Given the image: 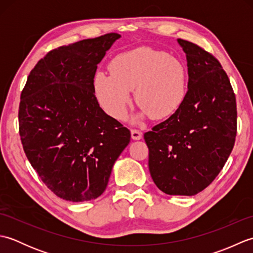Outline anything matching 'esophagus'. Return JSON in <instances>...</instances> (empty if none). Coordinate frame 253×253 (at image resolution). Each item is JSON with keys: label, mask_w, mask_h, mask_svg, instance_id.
<instances>
[{"label": "esophagus", "mask_w": 253, "mask_h": 253, "mask_svg": "<svg viewBox=\"0 0 253 253\" xmlns=\"http://www.w3.org/2000/svg\"><path fill=\"white\" fill-rule=\"evenodd\" d=\"M130 132H131V138L135 139V140H140L142 138V132L139 129H135V128H133V129L130 130Z\"/></svg>", "instance_id": "obj_1"}]
</instances>
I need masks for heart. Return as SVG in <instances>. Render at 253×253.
<instances>
[{"mask_svg": "<svg viewBox=\"0 0 253 253\" xmlns=\"http://www.w3.org/2000/svg\"><path fill=\"white\" fill-rule=\"evenodd\" d=\"M109 68L110 74H95L94 91L103 110L117 120L125 116L133 89L141 116L153 120L175 114L186 100V67L164 51L142 46L124 52L113 58Z\"/></svg>", "mask_w": 253, "mask_h": 253, "instance_id": "heart-1", "label": "heart"}]
</instances>
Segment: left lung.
Returning <instances> with one entry per match:
<instances>
[{
    "label": "left lung",
    "mask_w": 253,
    "mask_h": 253,
    "mask_svg": "<svg viewBox=\"0 0 253 253\" xmlns=\"http://www.w3.org/2000/svg\"><path fill=\"white\" fill-rule=\"evenodd\" d=\"M186 53L188 92L175 114L144 133L149 170L166 195L193 196L224 168L237 133L236 96L221 63L178 39Z\"/></svg>",
    "instance_id": "8db88e82"
}]
</instances>
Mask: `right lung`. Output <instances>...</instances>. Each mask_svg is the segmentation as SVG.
Listing matches in <instances>:
<instances>
[{
    "mask_svg": "<svg viewBox=\"0 0 253 253\" xmlns=\"http://www.w3.org/2000/svg\"><path fill=\"white\" fill-rule=\"evenodd\" d=\"M115 32L51 50L32 68L20 94L21 144L32 168L64 200L104 192L130 131L101 109L94 94L98 64Z\"/></svg>",
    "mask_w": 253,
    "mask_h": 253,
    "instance_id": "obj_1",
    "label": "right lung"
}]
</instances>
